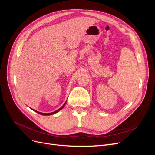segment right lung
I'll return each mask as SVG.
<instances>
[{
  "mask_svg": "<svg viewBox=\"0 0 155 155\" xmlns=\"http://www.w3.org/2000/svg\"><path fill=\"white\" fill-rule=\"evenodd\" d=\"M67 102V101H66ZM66 102L64 103V104L61 107V108H59V109H58L57 110H55V111H54V112H50V113H43V112H38V111H37V110H34L35 112H37V113H39V114H41V115H44V116H48V115H51V114H55V113H57V112H58L59 110H61L64 107V105H65V104H66Z\"/></svg>",
  "mask_w": 155,
  "mask_h": 155,
  "instance_id": "1",
  "label": "right lung"
}]
</instances>
